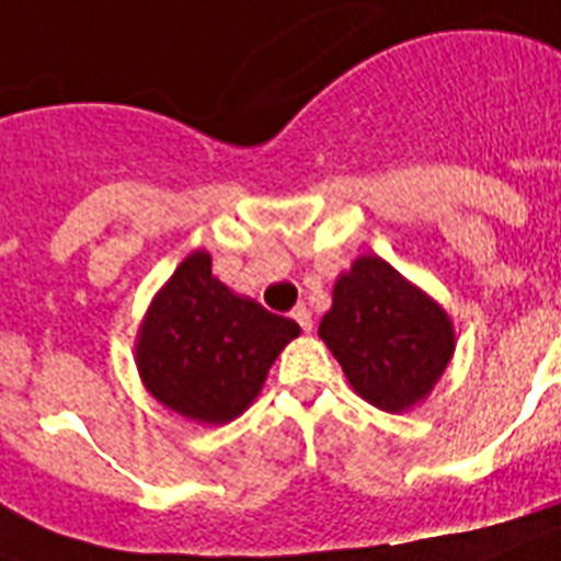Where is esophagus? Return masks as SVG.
Returning <instances> with one entry per match:
<instances>
[{
  "instance_id": "34e87169",
  "label": "esophagus",
  "mask_w": 561,
  "mask_h": 561,
  "mask_svg": "<svg viewBox=\"0 0 561 561\" xmlns=\"http://www.w3.org/2000/svg\"><path fill=\"white\" fill-rule=\"evenodd\" d=\"M291 318L298 321L300 330H304V332H312V312H309V309L304 307V304H300V307L291 309Z\"/></svg>"
}]
</instances>
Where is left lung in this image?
I'll list each match as a JSON object with an SVG mask.
<instances>
[{
  "label": "left lung",
  "instance_id": "left-lung-1",
  "mask_svg": "<svg viewBox=\"0 0 561 561\" xmlns=\"http://www.w3.org/2000/svg\"><path fill=\"white\" fill-rule=\"evenodd\" d=\"M318 335L360 398L401 413L427 396L453 355V327L390 263L367 254L337 277Z\"/></svg>",
  "mask_w": 561,
  "mask_h": 561
}]
</instances>
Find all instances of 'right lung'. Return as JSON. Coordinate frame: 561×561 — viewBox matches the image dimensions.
Wrapping results in <instances>:
<instances>
[{
	"instance_id": "obj_1",
	"label": "right lung",
	"mask_w": 561,
	"mask_h": 561,
	"mask_svg": "<svg viewBox=\"0 0 561 561\" xmlns=\"http://www.w3.org/2000/svg\"><path fill=\"white\" fill-rule=\"evenodd\" d=\"M298 332L289 318L226 289L211 257L194 252L148 309L137 367L157 401L186 419L226 424L252 404Z\"/></svg>"
}]
</instances>
